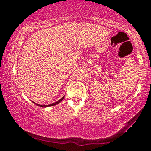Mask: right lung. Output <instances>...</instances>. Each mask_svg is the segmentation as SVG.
Returning <instances> with one entry per match:
<instances>
[{
  "label": "right lung",
  "mask_w": 151,
  "mask_h": 151,
  "mask_svg": "<svg viewBox=\"0 0 151 151\" xmlns=\"http://www.w3.org/2000/svg\"><path fill=\"white\" fill-rule=\"evenodd\" d=\"M64 96L63 97H62L61 98H60V100H59V101H56V102H55V103H51V104H50V105H39V104H38V103H34L35 105H36V106H40V107H43V108H45V107H49V106H55V105H57V104H58L60 102H61L62 101V100L64 98Z\"/></svg>",
  "instance_id": "1"
}]
</instances>
